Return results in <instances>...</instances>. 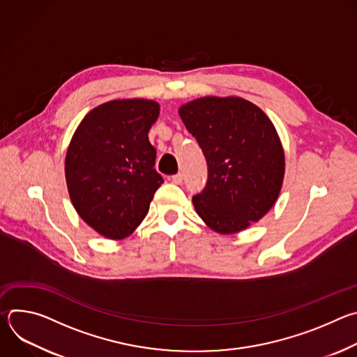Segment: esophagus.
Returning <instances> with one entry per match:
<instances>
[{
  "label": "esophagus",
  "mask_w": 357,
  "mask_h": 357,
  "mask_svg": "<svg viewBox=\"0 0 357 357\" xmlns=\"http://www.w3.org/2000/svg\"><path fill=\"white\" fill-rule=\"evenodd\" d=\"M171 181H172V183L179 185V183H182V181H183V175H182L181 172H179V174H176V175H172Z\"/></svg>",
  "instance_id": "1"
}]
</instances>
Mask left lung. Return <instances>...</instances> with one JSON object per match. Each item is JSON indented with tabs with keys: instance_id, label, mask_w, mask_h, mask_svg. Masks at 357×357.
Masks as SVG:
<instances>
[{
	"instance_id": "8db88e82",
	"label": "left lung",
	"mask_w": 357,
	"mask_h": 357,
	"mask_svg": "<svg viewBox=\"0 0 357 357\" xmlns=\"http://www.w3.org/2000/svg\"><path fill=\"white\" fill-rule=\"evenodd\" d=\"M179 116L208 164V182L192 197L212 230L233 234L259 222L280 195L285 157L274 124L241 97H200Z\"/></svg>"
}]
</instances>
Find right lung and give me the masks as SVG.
<instances>
[{
	"mask_svg": "<svg viewBox=\"0 0 357 357\" xmlns=\"http://www.w3.org/2000/svg\"><path fill=\"white\" fill-rule=\"evenodd\" d=\"M160 116L154 100H112L82 120L69 144L65 175L79 216L112 240L130 236L164 183L148 139Z\"/></svg>",
	"mask_w": 357,
	"mask_h": 357,
	"instance_id": "1",
	"label": "right lung"
}]
</instances>
